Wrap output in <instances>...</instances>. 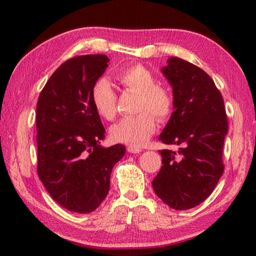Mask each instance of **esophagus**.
Here are the masks:
<instances>
[{"label":"esophagus","instance_id":"obj_1","mask_svg":"<svg viewBox=\"0 0 256 256\" xmlns=\"http://www.w3.org/2000/svg\"><path fill=\"white\" fill-rule=\"evenodd\" d=\"M128 151L130 154H138L141 152L142 149L138 148V146H128Z\"/></svg>","mask_w":256,"mask_h":256}]
</instances>
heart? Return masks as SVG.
I'll return each mask as SVG.
<instances>
[{"label": "heart", "mask_w": 256, "mask_h": 256, "mask_svg": "<svg viewBox=\"0 0 256 256\" xmlns=\"http://www.w3.org/2000/svg\"><path fill=\"white\" fill-rule=\"evenodd\" d=\"M124 89L138 94L136 110L138 114L120 120L112 125L110 136L120 144L138 146L152 136L156 128V118L166 120L172 115L174 100L170 92L157 86V80L148 68L142 66H131L120 70L115 74ZM118 94L106 80L97 82L92 90V102L99 116L107 120L116 116Z\"/></svg>", "instance_id": "1"}]
</instances>
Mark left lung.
<instances>
[{"label": "left lung", "instance_id": "1", "mask_svg": "<svg viewBox=\"0 0 256 256\" xmlns=\"http://www.w3.org/2000/svg\"><path fill=\"white\" fill-rule=\"evenodd\" d=\"M167 63L162 72L172 86L174 110L159 140L177 150H160L152 188L167 206L188 210L204 201L222 175L228 120L222 94L202 68L178 58Z\"/></svg>", "mask_w": 256, "mask_h": 256}]
</instances>
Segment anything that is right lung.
Returning a JSON list of instances; mask_svg holds the SVG:
<instances>
[{
	"label": "right lung",
	"instance_id": "right-lung-1",
	"mask_svg": "<svg viewBox=\"0 0 256 256\" xmlns=\"http://www.w3.org/2000/svg\"><path fill=\"white\" fill-rule=\"evenodd\" d=\"M106 55H82L64 62L46 82L36 110L37 172L55 202L89 214L105 200L112 167L123 144L102 148L105 128L92 102Z\"/></svg>",
	"mask_w": 256,
	"mask_h": 256
}]
</instances>
